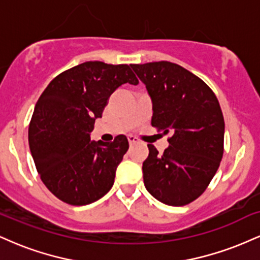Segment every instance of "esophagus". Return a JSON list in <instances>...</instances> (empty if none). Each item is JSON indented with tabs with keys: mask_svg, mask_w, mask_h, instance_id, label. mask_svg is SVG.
Listing matches in <instances>:
<instances>
[{
	"mask_svg": "<svg viewBox=\"0 0 260 260\" xmlns=\"http://www.w3.org/2000/svg\"><path fill=\"white\" fill-rule=\"evenodd\" d=\"M128 142H129V145H133V144H136L137 142H138V139H137L136 137H133V136H128Z\"/></svg>",
	"mask_w": 260,
	"mask_h": 260,
	"instance_id": "34e87169",
	"label": "esophagus"
}]
</instances>
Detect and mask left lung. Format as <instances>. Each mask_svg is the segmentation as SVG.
Wrapping results in <instances>:
<instances>
[{
    "instance_id": "left-lung-1",
    "label": "left lung",
    "mask_w": 260,
    "mask_h": 260,
    "mask_svg": "<svg viewBox=\"0 0 260 260\" xmlns=\"http://www.w3.org/2000/svg\"><path fill=\"white\" fill-rule=\"evenodd\" d=\"M131 68L153 103L151 126L171 134L164 154L148 144L144 186L164 204H189L207 189L222 159L225 122L219 101L201 78L172 62Z\"/></svg>"
}]
</instances>
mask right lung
<instances>
[{
    "label": "right lung",
    "mask_w": 260,
    "mask_h": 260,
    "mask_svg": "<svg viewBox=\"0 0 260 260\" xmlns=\"http://www.w3.org/2000/svg\"><path fill=\"white\" fill-rule=\"evenodd\" d=\"M137 85L128 64L89 61L53 78L39 98L29 124V148L47 189L71 205L96 202L111 189L127 153L126 136L90 140L96 118L122 84Z\"/></svg>",
    "instance_id": "obj_1"
}]
</instances>
